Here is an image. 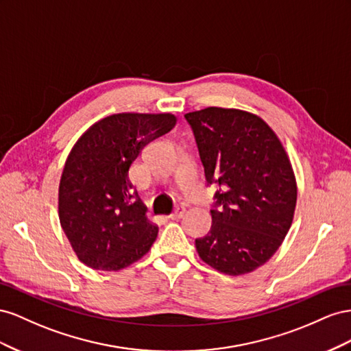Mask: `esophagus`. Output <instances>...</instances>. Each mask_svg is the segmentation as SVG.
Returning a JSON list of instances; mask_svg holds the SVG:
<instances>
[{"instance_id": "34e87169", "label": "esophagus", "mask_w": 351, "mask_h": 351, "mask_svg": "<svg viewBox=\"0 0 351 351\" xmlns=\"http://www.w3.org/2000/svg\"><path fill=\"white\" fill-rule=\"evenodd\" d=\"M184 215H185V208H184V207H178V208L175 210V212H173L172 215H170L169 217L172 219V220H179Z\"/></svg>"}]
</instances>
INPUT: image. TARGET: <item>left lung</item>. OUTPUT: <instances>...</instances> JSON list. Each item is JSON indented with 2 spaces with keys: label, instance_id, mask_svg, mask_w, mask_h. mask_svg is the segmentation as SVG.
I'll return each instance as SVG.
<instances>
[{
  "label": "left lung",
  "instance_id": "obj_1",
  "mask_svg": "<svg viewBox=\"0 0 351 351\" xmlns=\"http://www.w3.org/2000/svg\"><path fill=\"white\" fill-rule=\"evenodd\" d=\"M208 184H219L210 232L195 239L199 258L238 276L265 265L291 228L297 181L285 148L265 120L239 108L185 114Z\"/></svg>",
  "mask_w": 351,
  "mask_h": 351
}]
</instances>
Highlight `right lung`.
Returning a JSON list of instances; mask_svg holds the SVG:
<instances>
[{
    "mask_svg": "<svg viewBox=\"0 0 351 351\" xmlns=\"http://www.w3.org/2000/svg\"><path fill=\"white\" fill-rule=\"evenodd\" d=\"M172 113H116L97 120L70 149L58 185V219L75 254L104 272L152 248L158 226L129 181L143 148L175 128Z\"/></svg>",
    "mask_w": 351,
    "mask_h": 351,
    "instance_id": "1",
    "label": "right lung"
}]
</instances>
